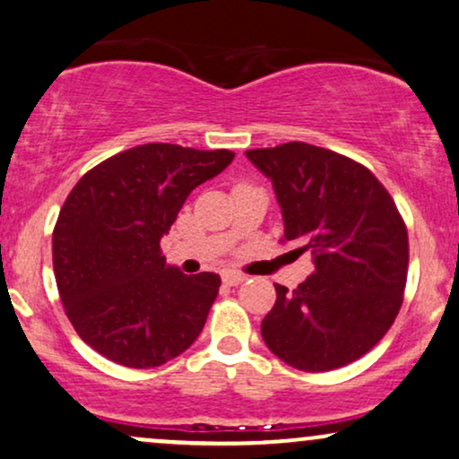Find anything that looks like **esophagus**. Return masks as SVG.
Instances as JSON below:
<instances>
[{"label": "esophagus", "mask_w": 459, "mask_h": 459, "mask_svg": "<svg viewBox=\"0 0 459 459\" xmlns=\"http://www.w3.org/2000/svg\"><path fill=\"white\" fill-rule=\"evenodd\" d=\"M222 281L226 286H239V283L246 281V275H241V273L237 271H226L222 273Z\"/></svg>", "instance_id": "obj_1"}]
</instances>
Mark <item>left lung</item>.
I'll list each match as a JSON object with an SVG mask.
<instances>
[{"label": "left lung", "mask_w": 459, "mask_h": 459, "mask_svg": "<svg viewBox=\"0 0 459 459\" xmlns=\"http://www.w3.org/2000/svg\"><path fill=\"white\" fill-rule=\"evenodd\" d=\"M246 156L273 182L283 239L316 264L299 288L275 283L264 343L307 373L345 367L384 339L403 305L409 235L396 203L367 167L333 150L290 142Z\"/></svg>", "instance_id": "8db88e82"}]
</instances>
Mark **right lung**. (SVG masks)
<instances>
[{"instance_id":"right-lung-1","label":"right lung","mask_w":459,"mask_h":459,"mask_svg":"<svg viewBox=\"0 0 459 459\" xmlns=\"http://www.w3.org/2000/svg\"><path fill=\"white\" fill-rule=\"evenodd\" d=\"M233 159L230 150L143 143L80 178L52 233V266L86 345L123 367L152 368L195 343L220 275L167 264L160 237L188 195Z\"/></svg>"}]
</instances>
